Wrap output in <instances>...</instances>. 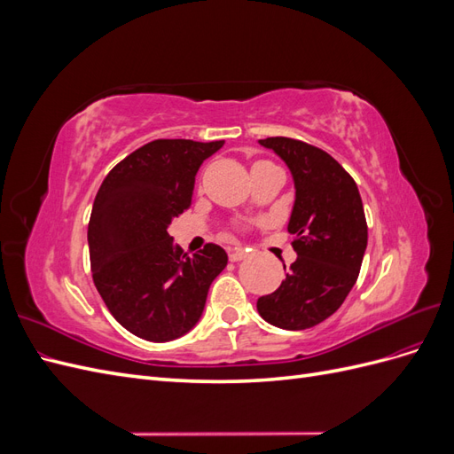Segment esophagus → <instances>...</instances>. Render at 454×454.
Segmentation results:
<instances>
[{"label":"esophagus","instance_id":"esophagus-1","mask_svg":"<svg viewBox=\"0 0 454 454\" xmlns=\"http://www.w3.org/2000/svg\"><path fill=\"white\" fill-rule=\"evenodd\" d=\"M244 257H246V248H244V246H235V248L229 252V259L235 261V263H237V261H242Z\"/></svg>","mask_w":454,"mask_h":454}]
</instances>
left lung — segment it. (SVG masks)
I'll return each mask as SVG.
<instances>
[{"label": "left lung", "instance_id": "left-lung-1", "mask_svg": "<svg viewBox=\"0 0 454 454\" xmlns=\"http://www.w3.org/2000/svg\"><path fill=\"white\" fill-rule=\"evenodd\" d=\"M290 168L295 200L287 232L297 259L277 292L257 299L265 322L299 332L329 318L358 280L367 223L358 185L325 151L292 138H267Z\"/></svg>", "mask_w": 454, "mask_h": 454}]
</instances>
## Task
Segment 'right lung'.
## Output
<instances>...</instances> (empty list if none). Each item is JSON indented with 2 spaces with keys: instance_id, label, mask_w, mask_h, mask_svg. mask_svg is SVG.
<instances>
[{
  "instance_id": "1",
  "label": "right lung",
  "mask_w": 454,
  "mask_h": 454,
  "mask_svg": "<svg viewBox=\"0 0 454 454\" xmlns=\"http://www.w3.org/2000/svg\"><path fill=\"white\" fill-rule=\"evenodd\" d=\"M219 142L155 140L106 176L89 222L94 286L114 318L136 337L167 342L200 320L227 254L206 244L187 255L168 235L189 208L200 164Z\"/></svg>"
}]
</instances>
